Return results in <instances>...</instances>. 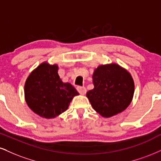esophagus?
I'll return each mask as SVG.
<instances>
[{
    "label": "esophagus",
    "instance_id": "1",
    "mask_svg": "<svg viewBox=\"0 0 161 161\" xmlns=\"http://www.w3.org/2000/svg\"><path fill=\"white\" fill-rule=\"evenodd\" d=\"M77 90L78 91V92L80 93V95H84V94H86V87H84V86H77Z\"/></svg>",
    "mask_w": 161,
    "mask_h": 161
}]
</instances>
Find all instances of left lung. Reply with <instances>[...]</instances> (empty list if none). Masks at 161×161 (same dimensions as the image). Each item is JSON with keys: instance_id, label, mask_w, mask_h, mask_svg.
Instances as JSON below:
<instances>
[{"instance_id": "8db88e82", "label": "left lung", "mask_w": 161, "mask_h": 161, "mask_svg": "<svg viewBox=\"0 0 161 161\" xmlns=\"http://www.w3.org/2000/svg\"><path fill=\"white\" fill-rule=\"evenodd\" d=\"M94 88L86 92L93 109L104 117L125 110L131 102L134 83L128 71L112 63L99 65L92 75Z\"/></svg>"}]
</instances>
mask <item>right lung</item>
Returning a JSON list of instances; mask_svg holds the SVG:
<instances>
[{"label": "right lung", "mask_w": 161, "mask_h": 161, "mask_svg": "<svg viewBox=\"0 0 161 161\" xmlns=\"http://www.w3.org/2000/svg\"><path fill=\"white\" fill-rule=\"evenodd\" d=\"M57 65L42 63L27 77L25 85V100L35 114L43 118H54L68 109L79 95L69 83H63Z\"/></svg>", "instance_id": "1"}]
</instances>
